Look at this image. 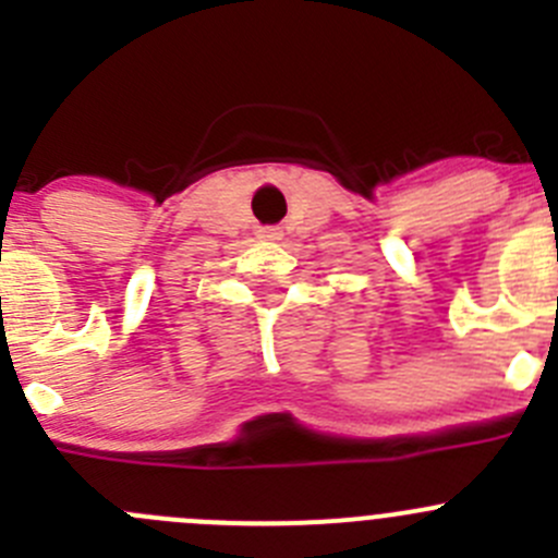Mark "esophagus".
Returning a JSON list of instances; mask_svg holds the SVG:
<instances>
[{
	"instance_id": "1",
	"label": "esophagus",
	"mask_w": 558,
	"mask_h": 558,
	"mask_svg": "<svg viewBox=\"0 0 558 558\" xmlns=\"http://www.w3.org/2000/svg\"><path fill=\"white\" fill-rule=\"evenodd\" d=\"M258 238H262V240H280V232H278V229L267 227V229H262V232H258Z\"/></svg>"
}]
</instances>
